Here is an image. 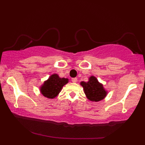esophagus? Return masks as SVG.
<instances>
[{"instance_id": "34e87169", "label": "esophagus", "mask_w": 145, "mask_h": 145, "mask_svg": "<svg viewBox=\"0 0 145 145\" xmlns=\"http://www.w3.org/2000/svg\"><path fill=\"white\" fill-rule=\"evenodd\" d=\"M77 81H78V79H77V78H72V82H77Z\"/></svg>"}]
</instances>
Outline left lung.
<instances>
[{
  "mask_svg": "<svg viewBox=\"0 0 145 145\" xmlns=\"http://www.w3.org/2000/svg\"><path fill=\"white\" fill-rule=\"evenodd\" d=\"M80 85L84 88L87 98L92 102H99L103 100L108 93L103 85L94 76H90L87 82H81Z\"/></svg>",
  "mask_w": 145,
  "mask_h": 145,
  "instance_id": "8db88e82",
  "label": "left lung"
}]
</instances>
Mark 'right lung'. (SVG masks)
Returning <instances> with one entry per match:
<instances>
[{
    "label": "right lung",
    "instance_id": "right-lung-1",
    "mask_svg": "<svg viewBox=\"0 0 145 145\" xmlns=\"http://www.w3.org/2000/svg\"><path fill=\"white\" fill-rule=\"evenodd\" d=\"M68 82V78H60L58 74H53L41 86V93L47 98H54L59 94L63 86Z\"/></svg>",
    "mask_w": 145,
    "mask_h": 145
}]
</instances>
